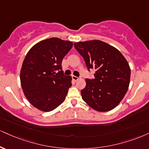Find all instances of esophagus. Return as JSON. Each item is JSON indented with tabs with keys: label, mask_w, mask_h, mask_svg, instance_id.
<instances>
[{
	"label": "esophagus",
	"mask_w": 149,
	"mask_h": 149,
	"mask_svg": "<svg viewBox=\"0 0 149 149\" xmlns=\"http://www.w3.org/2000/svg\"><path fill=\"white\" fill-rule=\"evenodd\" d=\"M72 79L73 80H75V81H76V80H78V79H79V78L77 76H72Z\"/></svg>",
	"instance_id": "1"
}]
</instances>
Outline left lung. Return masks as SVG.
I'll return each mask as SVG.
<instances>
[{"label": "left lung", "instance_id": "1", "mask_svg": "<svg viewBox=\"0 0 149 149\" xmlns=\"http://www.w3.org/2000/svg\"><path fill=\"white\" fill-rule=\"evenodd\" d=\"M75 48L89 70H96L94 79H86L81 90L83 101L98 112L112 110L128 91L130 68L124 56L114 46L100 40L79 42Z\"/></svg>", "mask_w": 149, "mask_h": 149}]
</instances>
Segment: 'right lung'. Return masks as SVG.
<instances>
[{
    "instance_id": "right-lung-1",
    "label": "right lung",
    "mask_w": 149,
    "mask_h": 149,
    "mask_svg": "<svg viewBox=\"0 0 149 149\" xmlns=\"http://www.w3.org/2000/svg\"><path fill=\"white\" fill-rule=\"evenodd\" d=\"M72 46L70 41L53 37L37 43L27 53L20 73L21 87L38 110L50 112L65 100L72 78L64 75L62 62Z\"/></svg>"
}]
</instances>
